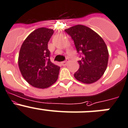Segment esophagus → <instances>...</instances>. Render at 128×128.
Segmentation results:
<instances>
[{
    "label": "esophagus",
    "mask_w": 128,
    "mask_h": 128,
    "mask_svg": "<svg viewBox=\"0 0 128 128\" xmlns=\"http://www.w3.org/2000/svg\"><path fill=\"white\" fill-rule=\"evenodd\" d=\"M68 60H69V59H68V58H66V60H64V61H63V62H61V64L62 66H66L67 64H68Z\"/></svg>",
    "instance_id": "1"
}]
</instances>
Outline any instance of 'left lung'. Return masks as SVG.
Masks as SVG:
<instances>
[{
    "mask_svg": "<svg viewBox=\"0 0 128 128\" xmlns=\"http://www.w3.org/2000/svg\"><path fill=\"white\" fill-rule=\"evenodd\" d=\"M65 32L74 40L78 53L82 54L74 78L86 84L95 83L107 69L108 52L106 43L96 32L84 25L72 26Z\"/></svg>",
    "mask_w": 128,
    "mask_h": 128,
    "instance_id": "left-lung-1",
    "label": "left lung"
}]
</instances>
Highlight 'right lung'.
Listing matches in <instances>:
<instances>
[{"label":"right lung","mask_w":128,"mask_h":128,"mask_svg":"<svg viewBox=\"0 0 128 128\" xmlns=\"http://www.w3.org/2000/svg\"><path fill=\"white\" fill-rule=\"evenodd\" d=\"M54 30L40 28L30 33L20 48L18 65L21 73L30 84L38 88H46L56 83L60 67L50 60L48 42Z\"/></svg>","instance_id":"add662e5"}]
</instances>
